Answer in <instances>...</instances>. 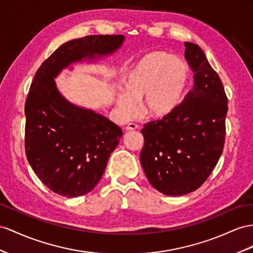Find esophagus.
<instances>
[{
  "label": "esophagus",
  "instance_id": "esophagus-1",
  "mask_svg": "<svg viewBox=\"0 0 253 253\" xmlns=\"http://www.w3.org/2000/svg\"><path fill=\"white\" fill-rule=\"evenodd\" d=\"M135 129H138V125L134 124V123H129V124L126 126L127 131H132V130H135Z\"/></svg>",
  "mask_w": 253,
  "mask_h": 253
}]
</instances>
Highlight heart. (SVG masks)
<instances>
[{"instance_id":"obj_1","label":"heart","mask_w":253,"mask_h":253,"mask_svg":"<svg viewBox=\"0 0 253 253\" xmlns=\"http://www.w3.org/2000/svg\"><path fill=\"white\" fill-rule=\"evenodd\" d=\"M189 68L165 51L145 54L128 70L125 77L127 92L116 95V103L125 116L137 112L141 101L143 112L152 119H165L180 105L189 82Z\"/></svg>"}]
</instances>
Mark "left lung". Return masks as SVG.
Wrapping results in <instances>:
<instances>
[{"instance_id":"8db88e82","label":"left lung","mask_w":253,"mask_h":253,"mask_svg":"<svg viewBox=\"0 0 253 253\" xmlns=\"http://www.w3.org/2000/svg\"><path fill=\"white\" fill-rule=\"evenodd\" d=\"M193 86L171 115L146 123L140 160L148 182L166 196L197 190L216 167L225 138L228 97L198 44L185 42Z\"/></svg>"}]
</instances>
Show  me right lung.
Returning a JSON list of instances; mask_svg holds the SVG:
<instances>
[{"instance_id": "add662e5", "label": "right lung", "mask_w": 253, "mask_h": 253, "mask_svg": "<svg viewBox=\"0 0 253 253\" xmlns=\"http://www.w3.org/2000/svg\"><path fill=\"white\" fill-rule=\"evenodd\" d=\"M123 35H89L63 43L32 81L25 101V154L50 190L67 198L92 191L106 170L122 129L93 110L78 107L59 92L54 78L70 64L114 53Z\"/></svg>"}]
</instances>
